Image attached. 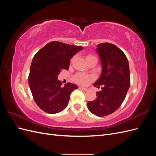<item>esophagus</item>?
I'll return each mask as SVG.
<instances>
[{
	"mask_svg": "<svg viewBox=\"0 0 156 156\" xmlns=\"http://www.w3.org/2000/svg\"><path fill=\"white\" fill-rule=\"evenodd\" d=\"M79 89H80V90H83V91H87V90H88V89H87V88H83V87H79Z\"/></svg>",
	"mask_w": 156,
	"mask_h": 156,
	"instance_id": "obj_1",
	"label": "esophagus"
}]
</instances>
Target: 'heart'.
Listing matches in <instances>:
<instances>
[{
    "label": "heart",
    "instance_id": "heart-1",
    "mask_svg": "<svg viewBox=\"0 0 156 156\" xmlns=\"http://www.w3.org/2000/svg\"><path fill=\"white\" fill-rule=\"evenodd\" d=\"M92 57H96V56H94L92 55H88L86 56V59ZM94 77L92 75H86L82 73H78L77 74H75L73 77V81L77 84H80V85H87V84H88V83L92 81Z\"/></svg>",
    "mask_w": 156,
    "mask_h": 156
}]
</instances>
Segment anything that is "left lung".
I'll use <instances>...</instances> for the list:
<instances>
[{"label":"left lung","mask_w":156,"mask_h":156,"mask_svg":"<svg viewBox=\"0 0 156 156\" xmlns=\"http://www.w3.org/2000/svg\"><path fill=\"white\" fill-rule=\"evenodd\" d=\"M102 64L100 77L94 83L102 85L97 98L88 101L89 111L98 116H105L115 112L123 103L130 86L128 60L124 52L115 45L101 43L96 49Z\"/></svg>","instance_id":"8db88e82"}]
</instances>
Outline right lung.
Segmentation results:
<instances>
[{"instance_id": "add662e5", "label": "right lung", "mask_w": 156, "mask_h": 156, "mask_svg": "<svg viewBox=\"0 0 156 156\" xmlns=\"http://www.w3.org/2000/svg\"><path fill=\"white\" fill-rule=\"evenodd\" d=\"M83 49L59 41H51L33 57L29 75V84L34 101L41 110L55 114L67 107L70 94L77 86L67 83L62 87L58 75L68 70L70 58Z\"/></svg>"}]
</instances>
